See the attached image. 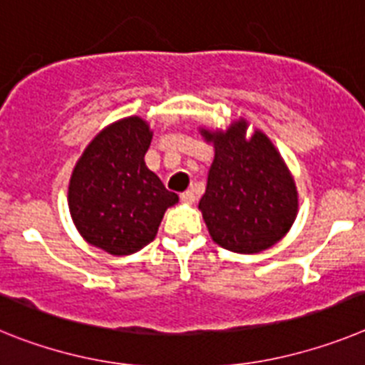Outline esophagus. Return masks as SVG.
<instances>
[{"mask_svg":"<svg viewBox=\"0 0 365 365\" xmlns=\"http://www.w3.org/2000/svg\"><path fill=\"white\" fill-rule=\"evenodd\" d=\"M180 200H182L183 204H192V202L196 200V196L192 191H183L182 195H180Z\"/></svg>","mask_w":365,"mask_h":365,"instance_id":"1","label":"esophagus"}]
</instances>
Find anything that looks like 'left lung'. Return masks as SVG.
<instances>
[{"label":"left lung","mask_w":365,"mask_h":365,"mask_svg":"<svg viewBox=\"0 0 365 365\" xmlns=\"http://www.w3.org/2000/svg\"><path fill=\"white\" fill-rule=\"evenodd\" d=\"M240 119L227 130H205L215 160L200 198L209 235L222 248L259 253L283 239L297 215V191L283 158L270 139Z\"/></svg>","instance_id":"1"}]
</instances>
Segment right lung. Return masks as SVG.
Returning a JSON list of instances; mask_svg holds the SVG:
<instances>
[{
    "label": "right lung",
    "instance_id": "right-lung-1",
    "mask_svg": "<svg viewBox=\"0 0 365 365\" xmlns=\"http://www.w3.org/2000/svg\"><path fill=\"white\" fill-rule=\"evenodd\" d=\"M150 126L132 115L93 138L69 180V213L86 242L112 255H130L154 240L178 195L145 165Z\"/></svg>",
    "mask_w": 365,
    "mask_h": 365
}]
</instances>
